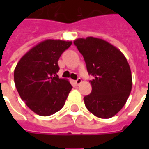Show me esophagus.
<instances>
[{"instance_id": "1", "label": "esophagus", "mask_w": 149, "mask_h": 149, "mask_svg": "<svg viewBox=\"0 0 149 149\" xmlns=\"http://www.w3.org/2000/svg\"><path fill=\"white\" fill-rule=\"evenodd\" d=\"M81 82H82V79H81L80 78H78L76 80H74V84H75L76 85H79Z\"/></svg>"}]
</instances>
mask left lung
Masks as SVG:
<instances>
[{
  "label": "left lung",
  "instance_id": "left-lung-1",
  "mask_svg": "<svg viewBox=\"0 0 149 149\" xmlns=\"http://www.w3.org/2000/svg\"><path fill=\"white\" fill-rule=\"evenodd\" d=\"M83 55L92 92L84 98L87 109L101 118H109L121 110L132 89V74L123 54L99 38H79L74 41Z\"/></svg>",
  "mask_w": 149,
  "mask_h": 149
}]
</instances>
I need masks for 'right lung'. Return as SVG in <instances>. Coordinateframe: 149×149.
<instances>
[{
  "label": "right lung",
  "mask_w": 149,
  "mask_h": 149,
  "mask_svg": "<svg viewBox=\"0 0 149 149\" xmlns=\"http://www.w3.org/2000/svg\"><path fill=\"white\" fill-rule=\"evenodd\" d=\"M72 41L45 40L24 54L14 70V81L21 100L34 113L49 116L60 110L72 86L59 78L58 60Z\"/></svg>",
  "instance_id": "obj_1"
}]
</instances>
